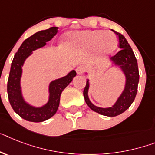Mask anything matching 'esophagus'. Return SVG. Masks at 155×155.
I'll return each instance as SVG.
<instances>
[{
	"label": "esophagus",
	"instance_id": "obj_1",
	"mask_svg": "<svg viewBox=\"0 0 155 155\" xmlns=\"http://www.w3.org/2000/svg\"><path fill=\"white\" fill-rule=\"evenodd\" d=\"M84 66H78V67L76 68V72L78 74H81L83 73V71H84Z\"/></svg>",
	"mask_w": 155,
	"mask_h": 155
}]
</instances>
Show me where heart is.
<instances>
[{
    "label": "heart",
    "mask_w": 155,
    "mask_h": 155,
    "mask_svg": "<svg viewBox=\"0 0 155 155\" xmlns=\"http://www.w3.org/2000/svg\"><path fill=\"white\" fill-rule=\"evenodd\" d=\"M73 38L81 47L92 49L95 47L101 54H112L117 47V39L109 31L86 30L74 34Z\"/></svg>",
    "instance_id": "1"
}]
</instances>
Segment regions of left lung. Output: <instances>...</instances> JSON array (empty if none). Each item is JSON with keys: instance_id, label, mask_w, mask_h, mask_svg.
<instances>
[{"instance_id": "1", "label": "left lung", "mask_w": 155, "mask_h": 155, "mask_svg": "<svg viewBox=\"0 0 155 155\" xmlns=\"http://www.w3.org/2000/svg\"><path fill=\"white\" fill-rule=\"evenodd\" d=\"M118 36L119 43L120 51L109 58V62L112 63V66H115L120 68L125 77L124 89L121 93L115 104L108 108H101L94 105L89 98V80L87 79L83 95L86 102L87 105L93 111L97 112L99 114L106 116H116L124 112L131 106L137 94L138 84L139 81V68H138L137 59L135 56V54L129 45L128 42L125 39V37L120 33L116 32L113 31ZM87 74V73H85Z\"/></svg>"}]
</instances>
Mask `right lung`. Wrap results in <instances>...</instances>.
Instances as JSON below:
<instances>
[{
  "label": "right lung",
  "mask_w": 155,
  "mask_h": 155,
  "mask_svg": "<svg viewBox=\"0 0 155 155\" xmlns=\"http://www.w3.org/2000/svg\"><path fill=\"white\" fill-rule=\"evenodd\" d=\"M58 27L35 33L23 42L13 58L10 69L7 85L8 100L12 108L21 118L30 122H43L51 118L59 106L60 97L63 89L72 81L77 75L74 70L66 76L52 81L49 84L48 101L41 107H35L24 100L21 89V77L25 60L32 54L33 51L44 47L58 32Z\"/></svg>",
  "instance_id": "right-lung-1"
}]
</instances>
